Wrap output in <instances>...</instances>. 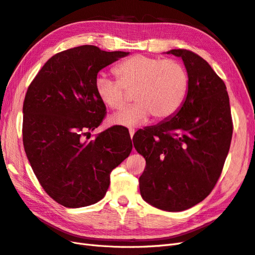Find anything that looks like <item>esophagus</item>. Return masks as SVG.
I'll use <instances>...</instances> for the list:
<instances>
[{
    "label": "esophagus",
    "mask_w": 255,
    "mask_h": 255,
    "mask_svg": "<svg viewBox=\"0 0 255 255\" xmlns=\"http://www.w3.org/2000/svg\"><path fill=\"white\" fill-rule=\"evenodd\" d=\"M129 134H130V138L132 139V136H133V134H134V129L130 128V129H129Z\"/></svg>",
    "instance_id": "34e87169"
}]
</instances>
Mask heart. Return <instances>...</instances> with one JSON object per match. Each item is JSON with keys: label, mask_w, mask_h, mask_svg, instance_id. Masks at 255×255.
<instances>
[{"label": "heart", "mask_w": 255, "mask_h": 255, "mask_svg": "<svg viewBox=\"0 0 255 255\" xmlns=\"http://www.w3.org/2000/svg\"><path fill=\"white\" fill-rule=\"evenodd\" d=\"M117 80L100 75L96 91L100 100L114 111L125 108L129 93L134 91L135 106L112 117L122 126H136L153 115L155 120H167L178 112L188 91V74L177 60L135 55L116 65Z\"/></svg>", "instance_id": "1"}]
</instances>
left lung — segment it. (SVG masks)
I'll use <instances>...</instances> for the list:
<instances>
[{
    "mask_svg": "<svg viewBox=\"0 0 255 255\" xmlns=\"http://www.w3.org/2000/svg\"><path fill=\"white\" fill-rule=\"evenodd\" d=\"M181 57L188 91L179 111L136 132L132 141L146 166L139 179L142 198L165 211H183L211 193L230 151L233 121L224 82L205 59L186 49Z\"/></svg>",
    "mask_w": 255,
    "mask_h": 255,
    "instance_id": "8db88e82",
    "label": "left lung"
}]
</instances>
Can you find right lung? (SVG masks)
<instances>
[{"mask_svg":"<svg viewBox=\"0 0 255 255\" xmlns=\"http://www.w3.org/2000/svg\"><path fill=\"white\" fill-rule=\"evenodd\" d=\"M128 55L94 45L63 50L43 65L25 94V154L44 191L64 207L101 200L111 171L131 152L130 135L117 126L85 140L106 115L96 91L98 72Z\"/></svg>","mask_w":255,"mask_h":255,"instance_id":"right-lung-1","label":"right lung"}]
</instances>
